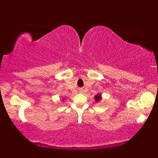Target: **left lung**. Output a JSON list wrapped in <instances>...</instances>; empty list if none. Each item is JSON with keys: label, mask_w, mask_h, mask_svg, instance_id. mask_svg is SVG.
Masks as SVG:
<instances>
[{"label": "left lung", "mask_w": 158, "mask_h": 158, "mask_svg": "<svg viewBox=\"0 0 158 158\" xmlns=\"http://www.w3.org/2000/svg\"><path fill=\"white\" fill-rule=\"evenodd\" d=\"M100 99H101V96H100V94H97V95L95 96V100H96V102L99 101Z\"/></svg>", "instance_id": "left-lung-1"}]
</instances>
